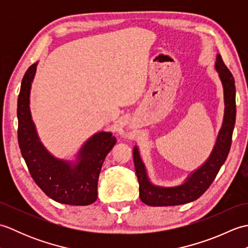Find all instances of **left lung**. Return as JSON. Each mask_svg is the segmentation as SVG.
I'll list each match as a JSON object with an SVG mask.
<instances>
[{"label": "left lung", "mask_w": 248, "mask_h": 248, "mask_svg": "<svg viewBox=\"0 0 248 248\" xmlns=\"http://www.w3.org/2000/svg\"><path fill=\"white\" fill-rule=\"evenodd\" d=\"M215 69L218 72L224 88L225 114L222 128L219 130L211 155L180 186H159L150 182L147 176L146 167L140 159L138 146H135L133 149V160L140 184V198L144 203L151 207H167L194 202L211 186L220 167L227 159L235 124V85L233 76L224 64L219 54L217 56Z\"/></svg>", "instance_id": "1"}]
</instances>
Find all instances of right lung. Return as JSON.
<instances>
[{"instance_id":"right-lung-1","label":"right lung","mask_w":248,"mask_h":248,"mask_svg":"<svg viewBox=\"0 0 248 248\" xmlns=\"http://www.w3.org/2000/svg\"><path fill=\"white\" fill-rule=\"evenodd\" d=\"M37 62L21 82L18 97V141L31 178L44 193L57 202L87 205L97 200L98 179L105 156L116 144L110 132H98L78 152L77 160L56 159L45 148L31 120L30 93Z\"/></svg>"}]
</instances>
